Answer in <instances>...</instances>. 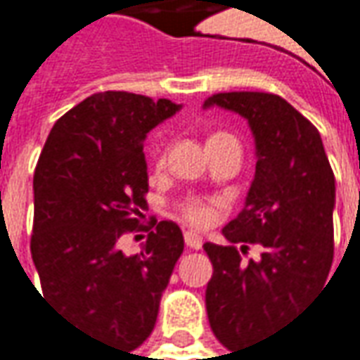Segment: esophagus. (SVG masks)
I'll list each match as a JSON object with an SVG mask.
<instances>
[{"label":"esophagus","instance_id":"34e87169","mask_svg":"<svg viewBox=\"0 0 360 360\" xmlns=\"http://www.w3.org/2000/svg\"><path fill=\"white\" fill-rule=\"evenodd\" d=\"M185 245L189 247V249H201L203 247V237L201 235H197L195 231H185Z\"/></svg>","mask_w":360,"mask_h":360}]
</instances>
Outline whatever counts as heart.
<instances>
[{"label":"heart","instance_id":"b5f03b06","mask_svg":"<svg viewBox=\"0 0 360 360\" xmlns=\"http://www.w3.org/2000/svg\"><path fill=\"white\" fill-rule=\"evenodd\" d=\"M221 139H231V135L227 133H213L209 137L207 145L211 143H217ZM165 161V155L163 151H157L155 155V165L161 167ZM179 211L185 221H189L191 225H197V227H203V225H209L211 219H213V213H215V201L211 199H199V197H191V199H185L183 203H179Z\"/></svg>","mask_w":360,"mask_h":360}]
</instances>
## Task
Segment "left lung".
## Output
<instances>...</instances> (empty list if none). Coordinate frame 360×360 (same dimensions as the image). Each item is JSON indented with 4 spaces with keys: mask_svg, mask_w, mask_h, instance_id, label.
Masks as SVG:
<instances>
[{
    "mask_svg": "<svg viewBox=\"0 0 360 360\" xmlns=\"http://www.w3.org/2000/svg\"><path fill=\"white\" fill-rule=\"evenodd\" d=\"M247 119L257 165L243 211L223 227L227 247L205 243L213 263L205 304L215 337L229 351L269 339L325 287L333 265L335 175L316 127L283 97L261 91L211 95ZM259 244L243 262L234 247Z\"/></svg>",
    "mask_w": 360,
    "mask_h": 360,
    "instance_id": "8db88e82",
    "label": "left lung"
}]
</instances>
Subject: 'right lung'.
I'll return each instance as SVG.
<instances>
[{
    "label": "right lung",
    "instance_id": "right-lung-1",
    "mask_svg": "<svg viewBox=\"0 0 360 360\" xmlns=\"http://www.w3.org/2000/svg\"><path fill=\"white\" fill-rule=\"evenodd\" d=\"M179 109L127 91L94 94L57 119L33 173L32 257L44 297L75 328L121 351L151 335L183 253L173 221L151 225L141 253L119 249L123 235L143 229V141Z\"/></svg>",
    "mask_w": 360,
    "mask_h": 360
}]
</instances>
